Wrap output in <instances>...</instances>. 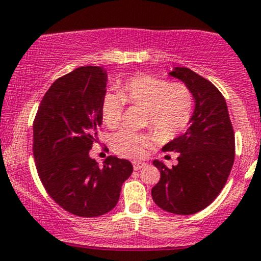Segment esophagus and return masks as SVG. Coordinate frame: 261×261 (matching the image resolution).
<instances>
[{
  "label": "esophagus",
  "mask_w": 261,
  "mask_h": 261,
  "mask_svg": "<svg viewBox=\"0 0 261 261\" xmlns=\"http://www.w3.org/2000/svg\"><path fill=\"white\" fill-rule=\"evenodd\" d=\"M144 166H146V163L144 162H133V170L138 171L141 170V168H143Z\"/></svg>",
  "instance_id": "esophagus-1"
}]
</instances>
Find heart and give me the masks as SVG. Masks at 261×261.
Instances as JSON below:
<instances>
[{"label":"heart","mask_w":261,"mask_h":261,"mask_svg":"<svg viewBox=\"0 0 261 261\" xmlns=\"http://www.w3.org/2000/svg\"><path fill=\"white\" fill-rule=\"evenodd\" d=\"M146 107V122L165 139H173L186 129L193 112V95L186 84L168 83L152 74H137L118 85V91H107L100 103L103 123L109 128L120 124L124 106ZM152 137L129 129L113 134L111 146L118 154L142 158L148 153Z\"/></svg>","instance_id":"b5f03b06"}]
</instances>
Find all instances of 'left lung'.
Here are the masks:
<instances>
[{"label": "left lung", "instance_id": "left-lung-1", "mask_svg": "<svg viewBox=\"0 0 261 261\" xmlns=\"http://www.w3.org/2000/svg\"><path fill=\"white\" fill-rule=\"evenodd\" d=\"M170 75L189 87L195 111L186 133L162 148L178 152V163L168 168L153 161L161 178L152 198L162 210L192 215L207 207L224 189L235 160V134L226 100L211 82L187 68H174Z\"/></svg>", "mask_w": 261, "mask_h": 261}]
</instances>
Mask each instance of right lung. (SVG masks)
Returning <instances> with one entry per match:
<instances>
[{
    "instance_id": "obj_1",
    "label": "right lung",
    "mask_w": 261,
    "mask_h": 261,
    "mask_svg": "<svg viewBox=\"0 0 261 261\" xmlns=\"http://www.w3.org/2000/svg\"><path fill=\"white\" fill-rule=\"evenodd\" d=\"M107 80L99 66H82L56 79L32 125L40 181L60 207L76 216L96 217L113 210L133 172L127 160L109 155L99 167L89 155L103 122Z\"/></svg>"
}]
</instances>
